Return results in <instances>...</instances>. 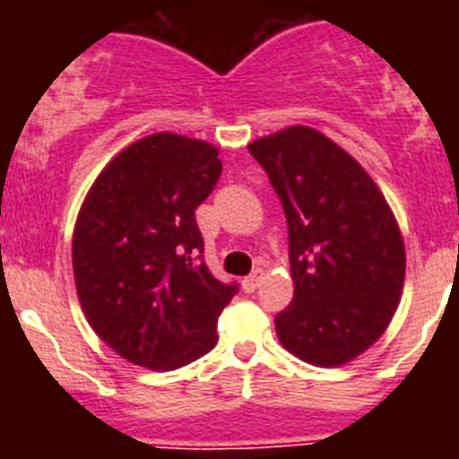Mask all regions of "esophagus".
<instances>
[{"instance_id":"1","label":"esophagus","mask_w":459,"mask_h":459,"mask_svg":"<svg viewBox=\"0 0 459 459\" xmlns=\"http://www.w3.org/2000/svg\"><path fill=\"white\" fill-rule=\"evenodd\" d=\"M262 278H264V271L255 269L248 278H243V290L248 291V294L250 291H255L259 287V282H262Z\"/></svg>"}]
</instances>
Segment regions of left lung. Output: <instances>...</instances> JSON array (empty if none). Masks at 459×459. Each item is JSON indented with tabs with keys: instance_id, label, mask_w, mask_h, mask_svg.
<instances>
[{
	"instance_id": "8db88e82",
	"label": "left lung",
	"mask_w": 459,
	"mask_h": 459,
	"mask_svg": "<svg viewBox=\"0 0 459 459\" xmlns=\"http://www.w3.org/2000/svg\"><path fill=\"white\" fill-rule=\"evenodd\" d=\"M287 218L294 299L275 315L280 342L312 366H342L391 322L404 243L386 200L350 153L291 126L248 147Z\"/></svg>"
}]
</instances>
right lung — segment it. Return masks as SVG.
<instances>
[{
	"mask_svg": "<svg viewBox=\"0 0 459 459\" xmlns=\"http://www.w3.org/2000/svg\"><path fill=\"white\" fill-rule=\"evenodd\" d=\"M221 172L216 147L156 133L126 147L80 209V303L99 338L135 366L177 370L216 347L218 317L238 285L206 266L195 209Z\"/></svg>",
	"mask_w": 459,
	"mask_h": 459,
	"instance_id": "add662e5",
	"label": "right lung"
}]
</instances>
